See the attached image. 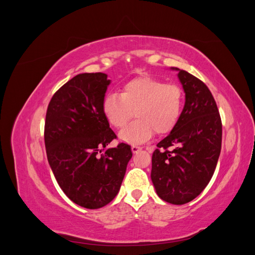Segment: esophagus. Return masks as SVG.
Here are the masks:
<instances>
[{"instance_id":"obj_1","label":"esophagus","mask_w":255,"mask_h":255,"mask_svg":"<svg viewBox=\"0 0 255 255\" xmlns=\"http://www.w3.org/2000/svg\"><path fill=\"white\" fill-rule=\"evenodd\" d=\"M140 150H141V146L137 145V144H132V151H133V153H137V152H139Z\"/></svg>"}]
</instances>
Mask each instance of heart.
<instances>
[{
  "instance_id": "b5f03b06",
  "label": "heart",
  "mask_w": 255,
  "mask_h": 255,
  "mask_svg": "<svg viewBox=\"0 0 255 255\" xmlns=\"http://www.w3.org/2000/svg\"><path fill=\"white\" fill-rule=\"evenodd\" d=\"M184 92L177 84L165 83L152 76H139L127 82L120 95L107 94L102 111L114 128H123L133 117L137 118L121 129L119 137L128 142H142L156 134L169 133L180 120Z\"/></svg>"
}]
</instances>
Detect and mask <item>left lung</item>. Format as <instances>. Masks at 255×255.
I'll use <instances>...</instances> for the list:
<instances>
[{
    "mask_svg": "<svg viewBox=\"0 0 255 255\" xmlns=\"http://www.w3.org/2000/svg\"><path fill=\"white\" fill-rule=\"evenodd\" d=\"M175 70L186 99L180 120L153 152L151 179L160 199L181 205L210 183L220 155L222 123L206 85L187 71Z\"/></svg>",
    "mask_w": 255,
    "mask_h": 255,
    "instance_id": "left-lung-1",
    "label": "left lung"
}]
</instances>
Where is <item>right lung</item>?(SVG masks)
Instances as JSON below:
<instances>
[{
  "mask_svg": "<svg viewBox=\"0 0 255 255\" xmlns=\"http://www.w3.org/2000/svg\"><path fill=\"white\" fill-rule=\"evenodd\" d=\"M111 83L105 73H82L53 95L44 123V143L54 176L66 196L96 210L117 196L125 177L130 145L120 142L102 111Z\"/></svg>",
  "mask_w": 255,
  "mask_h": 255,
  "instance_id": "right-lung-1",
  "label": "right lung"
}]
</instances>
